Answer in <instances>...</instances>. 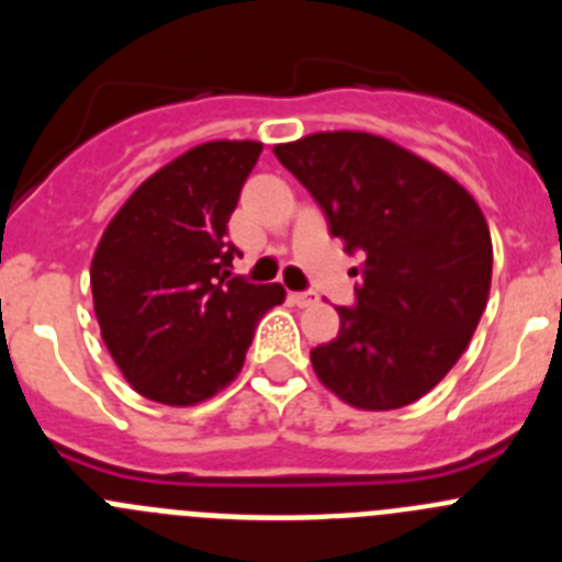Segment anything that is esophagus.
<instances>
[{
  "label": "esophagus",
  "mask_w": 562,
  "mask_h": 562,
  "mask_svg": "<svg viewBox=\"0 0 562 562\" xmlns=\"http://www.w3.org/2000/svg\"><path fill=\"white\" fill-rule=\"evenodd\" d=\"M290 297H292V304H297V306H310V304H315V301H317V292H315V290L290 292Z\"/></svg>",
  "instance_id": "1"
}]
</instances>
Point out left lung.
<instances>
[{"label":"left lung","mask_w":562,"mask_h":562,"mask_svg":"<svg viewBox=\"0 0 562 562\" xmlns=\"http://www.w3.org/2000/svg\"><path fill=\"white\" fill-rule=\"evenodd\" d=\"M326 213L362 284L340 331L312 349L326 389L362 411L428 394L473 337L490 295L484 213L448 173L366 132L310 134L272 148Z\"/></svg>","instance_id":"obj_1"}]
</instances>
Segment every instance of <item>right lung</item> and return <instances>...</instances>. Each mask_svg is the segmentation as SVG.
Listing matches in <instances>:
<instances>
[{"label":"right lung","mask_w":562,"mask_h":562,"mask_svg":"<svg viewBox=\"0 0 562 562\" xmlns=\"http://www.w3.org/2000/svg\"><path fill=\"white\" fill-rule=\"evenodd\" d=\"M261 143L213 140L151 173L103 233L92 297L103 342L132 389L196 405L241 371L281 284L231 276L227 222Z\"/></svg>","instance_id":"right-lung-1"}]
</instances>
